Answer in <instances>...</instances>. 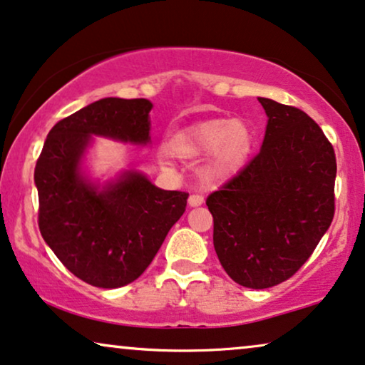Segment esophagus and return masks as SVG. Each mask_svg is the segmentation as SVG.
Instances as JSON below:
<instances>
[{
  "mask_svg": "<svg viewBox=\"0 0 365 365\" xmlns=\"http://www.w3.org/2000/svg\"><path fill=\"white\" fill-rule=\"evenodd\" d=\"M187 202H189V206L191 207H196V206H201L202 202H205V197L201 196V194H191V196H189V200H187Z\"/></svg>",
  "mask_w": 365,
  "mask_h": 365,
  "instance_id": "1",
  "label": "esophagus"
}]
</instances>
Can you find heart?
<instances>
[{"label": "heart", "instance_id": "obj_1", "mask_svg": "<svg viewBox=\"0 0 365 365\" xmlns=\"http://www.w3.org/2000/svg\"><path fill=\"white\" fill-rule=\"evenodd\" d=\"M252 129L243 120H206L189 127L171 140L176 158L192 159L206 154L205 176L220 182L233 176L252 150Z\"/></svg>", "mask_w": 365, "mask_h": 365}]
</instances>
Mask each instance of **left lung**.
<instances>
[{
	"label": "left lung",
	"mask_w": 365,
	"mask_h": 365,
	"mask_svg": "<svg viewBox=\"0 0 365 365\" xmlns=\"http://www.w3.org/2000/svg\"><path fill=\"white\" fill-rule=\"evenodd\" d=\"M268 124L259 153L207 196L221 267L246 288H269L295 275L335 211L332 144L297 107L258 98Z\"/></svg>",
	"instance_id": "1"
}]
</instances>
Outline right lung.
I'll list each match as a JSON object with an SVG mask.
<instances>
[{"instance_id": "add662e5", "label": "right lung", "mask_w": 365, "mask_h": 365, "mask_svg": "<svg viewBox=\"0 0 365 365\" xmlns=\"http://www.w3.org/2000/svg\"><path fill=\"white\" fill-rule=\"evenodd\" d=\"M150 108L148 98H101L56 122L36 160L40 233L88 285L119 288L137 280L186 211L187 192L164 191L134 169L103 186L82 171L92 135L148 145Z\"/></svg>"}]
</instances>
